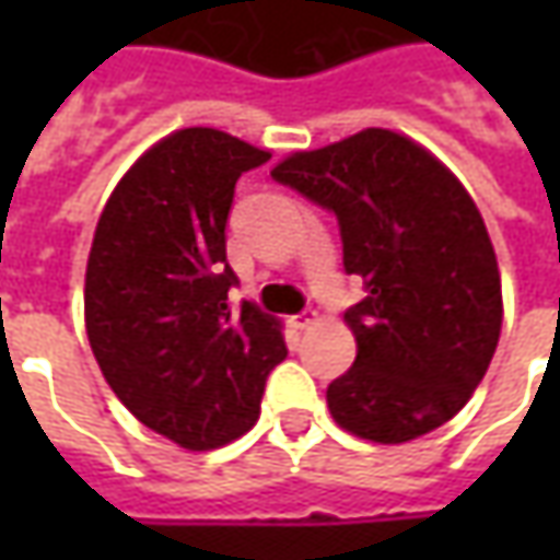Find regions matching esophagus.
I'll use <instances>...</instances> for the list:
<instances>
[{"instance_id":"esophagus-1","label":"esophagus","mask_w":560,"mask_h":560,"mask_svg":"<svg viewBox=\"0 0 560 560\" xmlns=\"http://www.w3.org/2000/svg\"><path fill=\"white\" fill-rule=\"evenodd\" d=\"M314 324H317V312H305L292 317V327H295V330H308V327H314Z\"/></svg>"}]
</instances>
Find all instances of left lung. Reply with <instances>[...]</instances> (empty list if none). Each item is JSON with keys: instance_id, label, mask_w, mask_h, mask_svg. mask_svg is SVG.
I'll return each instance as SVG.
<instances>
[{"instance_id": "8db88e82", "label": "left lung", "mask_w": 560, "mask_h": 560, "mask_svg": "<svg viewBox=\"0 0 560 560\" xmlns=\"http://www.w3.org/2000/svg\"><path fill=\"white\" fill-rule=\"evenodd\" d=\"M270 177L334 211L342 268L368 292L346 312L355 364L327 386L336 423L389 445L455 418L502 334L495 252L458 177L380 127L295 152Z\"/></svg>"}]
</instances>
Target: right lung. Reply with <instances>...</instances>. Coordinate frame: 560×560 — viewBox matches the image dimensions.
Listing matches in <instances>:
<instances>
[{
    "instance_id": "1",
    "label": "right lung",
    "mask_w": 560,
    "mask_h": 560,
    "mask_svg": "<svg viewBox=\"0 0 560 560\" xmlns=\"http://www.w3.org/2000/svg\"><path fill=\"white\" fill-rule=\"evenodd\" d=\"M211 127L152 145L115 186L86 261V336L115 396L184 448L236 440L287 358L280 324L230 308L226 218L236 180L268 162Z\"/></svg>"
}]
</instances>
